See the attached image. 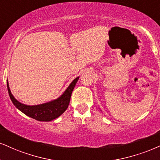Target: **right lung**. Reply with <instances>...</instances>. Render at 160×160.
<instances>
[{"instance_id":"add662e5","label":"right lung","mask_w":160,"mask_h":160,"mask_svg":"<svg viewBox=\"0 0 160 160\" xmlns=\"http://www.w3.org/2000/svg\"><path fill=\"white\" fill-rule=\"evenodd\" d=\"M78 80L79 77L75 78L72 83L69 85L68 87L67 88L64 93L57 99L48 102V103L35 106L25 105L17 101L11 93V91L9 87L8 81L7 82V83L9 97H10V99L13 104L15 106L17 109L22 112L24 114L37 121L51 122L53 119L60 116L68 108L73 89L74 88V86L76 85L77 82L78 81Z\"/></svg>"}]
</instances>
